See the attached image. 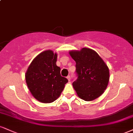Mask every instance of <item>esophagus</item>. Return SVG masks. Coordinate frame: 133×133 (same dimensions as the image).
Returning a JSON list of instances; mask_svg holds the SVG:
<instances>
[{"label":"esophagus","mask_w":133,"mask_h":133,"mask_svg":"<svg viewBox=\"0 0 133 133\" xmlns=\"http://www.w3.org/2000/svg\"><path fill=\"white\" fill-rule=\"evenodd\" d=\"M67 79H68L69 81H70V80H71V76H68V77H67Z\"/></svg>","instance_id":"1"}]
</instances>
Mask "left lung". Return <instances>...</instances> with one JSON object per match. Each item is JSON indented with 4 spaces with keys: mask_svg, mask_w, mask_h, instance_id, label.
Returning a JSON list of instances; mask_svg holds the SVG:
<instances>
[{
    "mask_svg": "<svg viewBox=\"0 0 133 133\" xmlns=\"http://www.w3.org/2000/svg\"><path fill=\"white\" fill-rule=\"evenodd\" d=\"M69 54L76 63L77 79L72 86L77 96L86 101L96 99L108 86L109 68L99 54L91 49L71 51Z\"/></svg>",
    "mask_w": 133,
    "mask_h": 133,
    "instance_id": "left-lung-1",
    "label": "left lung"
}]
</instances>
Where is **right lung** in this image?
<instances>
[{"label":"right lung","instance_id":"right-lung-1","mask_svg":"<svg viewBox=\"0 0 133 133\" xmlns=\"http://www.w3.org/2000/svg\"><path fill=\"white\" fill-rule=\"evenodd\" d=\"M57 54L51 50L37 55L32 61L25 73V81L35 98L43 103L56 100L68 80L61 76V68L57 66Z\"/></svg>","mask_w":133,"mask_h":133}]
</instances>
